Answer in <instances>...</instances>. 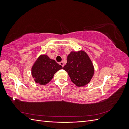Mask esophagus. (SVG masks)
<instances>
[{"instance_id":"obj_1","label":"esophagus","mask_w":129,"mask_h":129,"mask_svg":"<svg viewBox=\"0 0 129 129\" xmlns=\"http://www.w3.org/2000/svg\"><path fill=\"white\" fill-rule=\"evenodd\" d=\"M60 64L61 66H62V67H63V66H64V63H63V62H60Z\"/></svg>"}]
</instances>
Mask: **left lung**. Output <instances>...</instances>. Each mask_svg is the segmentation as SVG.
<instances>
[{
    "label": "left lung",
    "mask_w": 129,
    "mask_h": 129,
    "mask_svg": "<svg viewBox=\"0 0 129 129\" xmlns=\"http://www.w3.org/2000/svg\"><path fill=\"white\" fill-rule=\"evenodd\" d=\"M63 69L68 73L72 81L77 87H82L89 83L94 73L92 62L87 54L83 50L70 53Z\"/></svg>",
    "instance_id": "left-lung-1"
}]
</instances>
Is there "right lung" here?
Returning a JSON list of instances; mask_svg holds the SVG:
<instances>
[{
	"label": "right lung",
	"mask_w": 129,
	"mask_h": 129,
	"mask_svg": "<svg viewBox=\"0 0 129 129\" xmlns=\"http://www.w3.org/2000/svg\"><path fill=\"white\" fill-rule=\"evenodd\" d=\"M62 68V66L57 63L46 55L38 57L32 68V75L36 83L41 85L47 84L54 75Z\"/></svg>",
	"instance_id": "add662e5"
}]
</instances>
